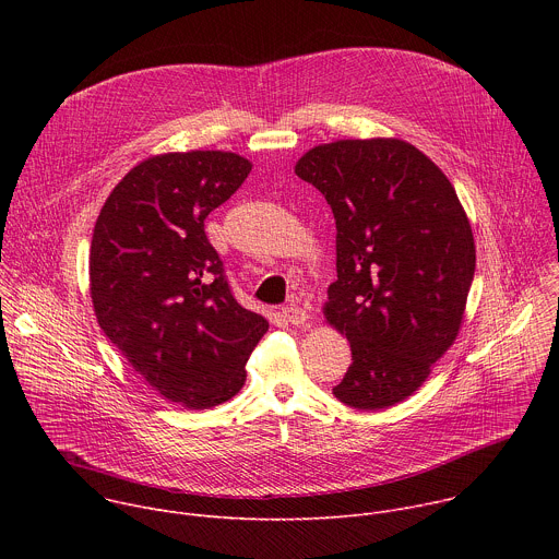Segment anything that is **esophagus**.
<instances>
[{
	"instance_id": "34e87169",
	"label": "esophagus",
	"mask_w": 559,
	"mask_h": 559,
	"mask_svg": "<svg viewBox=\"0 0 559 559\" xmlns=\"http://www.w3.org/2000/svg\"><path fill=\"white\" fill-rule=\"evenodd\" d=\"M283 316H285V321L289 323V325H305L307 323V318H309V313L302 309V307H298V305H287V307H283Z\"/></svg>"
}]
</instances>
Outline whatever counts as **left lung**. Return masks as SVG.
Here are the masks:
<instances>
[{
    "mask_svg": "<svg viewBox=\"0 0 559 559\" xmlns=\"http://www.w3.org/2000/svg\"><path fill=\"white\" fill-rule=\"evenodd\" d=\"M294 173L336 218L325 321L347 336L341 403L378 412L423 386L453 345L475 272L468 216L447 175L403 139H341L307 150Z\"/></svg>",
    "mask_w": 559,
    "mask_h": 559,
    "instance_id": "1",
    "label": "left lung"
}]
</instances>
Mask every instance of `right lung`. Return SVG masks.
<instances>
[{
  "label": "right lung",
  "instance_id": "1",
  "mask_svg": "<svg viewBox=\"0 0 559 559\" xmlns=\"http://www.w3.org/2000/svg\"><path fill=\"white\" fill-rule=\"evenodd\" d=\"M234 152L154 154L106 199L91 243L97 323L170 403L210 409L241 391L270 323L236 302L205 216L248 179Z\"/></svg>",
  "mask_w": 559,
  "mask_h": 559
}]
</instances>
